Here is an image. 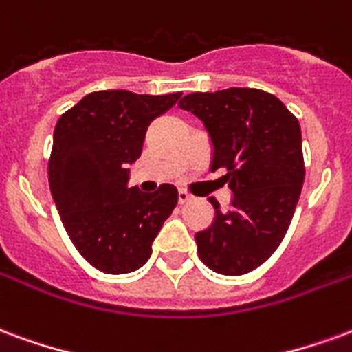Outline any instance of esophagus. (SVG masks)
<instances>
[{
  "instance_id": "1",
  "label": "esophagus",
  "mask_w": 352,
  "mask_h": 352,
  "mask_svg": "<svg viewBox=\"0 0 352 352\" xmlns=\"http://www.w3.org/2000/svg\"><path fill=\"white\" fill-rule=\"evenodd\" d=\"M193 199V195L187 193V191H184V189H179L178 191V202L179 204H186V202H189Z\"/></svg>"
}]
</instances>
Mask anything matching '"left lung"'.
I'll list each match as a JSON object with an SVG mask.
<instances>
[{"label":"left lung","mask_w":352,"mask_h":352,"mask_svg":"<svg viewBox=\"0 0 352 352\" xmlns=\"http://www.w3.org/2000/svg\"><path fill=\"white\" fill-rule=\"evenodd\" d=\"M178 104L204 122L212 170L225 168L234 193L227 214L210 199L215 219L195 234L197 253L217 274H248L278 250L298 204L306 176L298 120L276 95L255 88L197 91Z\"/></svg>","instance_id":"left-lung-1"}]
</instances>
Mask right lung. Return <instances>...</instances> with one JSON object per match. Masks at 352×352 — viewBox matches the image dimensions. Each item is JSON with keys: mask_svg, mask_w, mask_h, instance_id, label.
<instances>
[{"mask_svg": "<svg viewBox=\"0 0 352 352\" xmlns=\"http://www.w3.org/2000/svg\"><path fill=\"white\" fill-rule=\"evenodd\" d=\"M179 95L94 91L56 123L48 159L54 202L74 248L104 274L144 266L151 242L178 204L173 184L155 193L127 187V166L140 157L148 125Z\"/></svg>", "mask_w": 352, "mask_h": 352, "instance_id": "1", "label": "right lung"}]
</instances>
